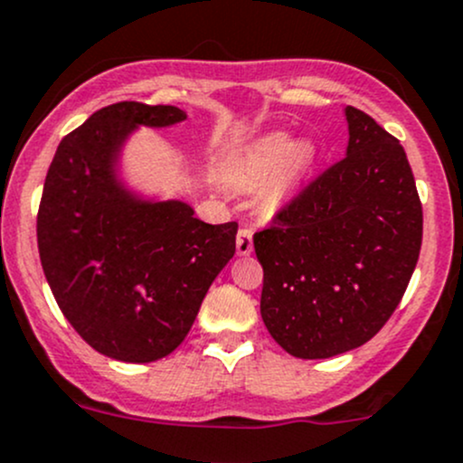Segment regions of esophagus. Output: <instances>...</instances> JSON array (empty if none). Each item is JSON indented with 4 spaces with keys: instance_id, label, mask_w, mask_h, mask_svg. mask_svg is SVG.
Instances as JSON below:
<instances>
[{
    "instance_id": "34e87169",
    "label": "esophagus",
    "mask_w": 463,
    "mask_h": 463,
    "mask_svg": "<svg viewBox=\"0 0 463 463\" xmlns=\"http://www.w3.org/2000/svg\"><path fill=\"white\" fill-rule=\"evenodd\" d=\"M253 253V231L250 228H240L237 232V255Z\"/></svg>"
}]
</instances>
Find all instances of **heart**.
<instances>
[{
	"label": "heart",
	"mask_w": 463,
	"mask_h": 463,
	"mask_svg": "<svg viewBox=\"0 0 463 463\" xmlns=\"http://www.w3.org/2000/svg\"><path fill=\"white\" fill-rule=\"evenodd\" d=\"M316 161V147L311 143H298L291 145V138L287 134H273V137L264 138L258 147L253 149L249 161L237 170L235 179L241 185H255L258 181L264 179L266 175L278 170L279 165L287 163L288 170L293 175L305 172L307 167L314 165Z\"/></svg>",
	"instance_id": "obj_1"
}]
</instances>
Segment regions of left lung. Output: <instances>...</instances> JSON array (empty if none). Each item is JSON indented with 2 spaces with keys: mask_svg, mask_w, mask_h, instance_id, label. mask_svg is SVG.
<instances>
[{
  "mask_svg": "<svg viewBox=\"0 0 463 463\" xmlns=\"http://www.w3.org/2000/svg\"><path fill=\"white\" fill-rule=\"evenodd\" d=\"M345 116L347 156L253 235L261 320L296 358L338 356L374 338L421 250V199L403 145L356 107Z\"/></svg>",
  "mask_w": 463,
  "mask_h": 463,
  "instance_id": "1",
  "label": "left lung"
}]
</instances>
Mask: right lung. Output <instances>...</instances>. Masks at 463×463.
<instances>
[{"label":"right lung","mask_w":463,"mask_h":463,"mask_svg":"<svg viewBox=\"0 0 463 463\" xmlns=\"http://www.w3.org/2000/svg\"><path fill=\"white\" fill-rule=\"evenodd\" d=\"M185 120L172 105L102 107L58 145L37 210V249L64 318L123 363L175 352L210 284L235 255L237 223H205L184 202H145L116 176L125 138Z\"/></svg>","instance_id":"add662e5"}]
</instances>
